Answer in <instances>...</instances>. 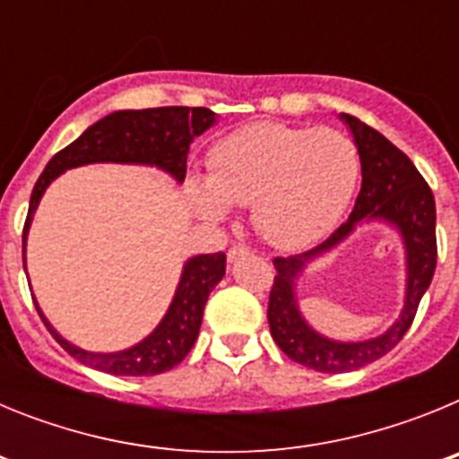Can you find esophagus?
Segmentation results:
<instances>
[{"label":"esophagus","instance_id":"obj_1","mask_svg":"<svg viewBox=\"0 0 459 459\" xmlns=\"http://www.w3.org/2000/svg\"><path fill=\"white\" fill-rule=\"evenodd\" d=\"M250 250L246 248V246H232L230 248V253H227V259H230V264H234V262H238V259L248 257Z\"/></svg>","mask_w":459,"mask_h":459}]
</instances>
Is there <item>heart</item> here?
Instances as JSON below:
<instances>
[{"mask_svg": "<svg viewBox=\"0 0 459 459\" xmlns=\"http://www.w3.org/2000/svg\"><path fill=\"white\" fill-rule=\"evenodd\" d=\"M354 142L335 128L246 126L209 153V177H193L195 206L225 221L230 204L253 206L257 232L278 248L326 234L359 181Z\"/></svg>", "mask_w": 459, "mask_h": 459, "instance_id": "b5f03b06", "label": "heart"}]
</instances>
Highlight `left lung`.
I'll return each instance as SVG.
<instances>
[{
	"label": "left lung",
	"instance_id": "8db88e82",
	"mask_svg": "<svg viewBox=\"0 0 459 459\" xmlns=\"http://www.w3.org/2000/svg\"><path fill=\"white\" fill-rule=\"evenodd\" d=\"M350 126L359 149L363 184L350 221L324 243L291 257H275V278L269 294V326L275 344L291 360L317 372H350L381 359L395 347L411 326L419 303L428 291L437 266V209L435 195L416 165L395 144L351 115H340ZM381 220L391 224L405 248L408 285L401 317L375 339L342 343L317 334L298 307V278L310 261L337 247L356 226Z\"/></svg>",
	"mask_w": 459,
	"mask_h": 459
}]
</instances>
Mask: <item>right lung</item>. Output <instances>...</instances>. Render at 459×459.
Listing matches in <instances>:
<instances>
[{
  "label": "right lung",
  "instance_id": "add662e5",
  "mask_svg": "<svg viewBox=\"0 0 459 459\" xmlns=\"http://www.w3.org/2000/svg\"><path fill=\"white\" fill-rule=\"evenodd\" d=\"M216 124V112L206 108H149V109H119L91 124L75 142L50 158L43 174L31 190L30 213L22 230V264L27 266L24 248L27 234L39 209V202L48 186L66 169L82 168L91 163H121L149 165L168 172L177 184L186 179L190 142ZM225 275V253L195 255L184 264L179 285L172 296L165 317L144 340L121 351H87L68 342L48 322L43 310L36 303L40 319L52 333V338L64 350L93 370L121 377H152L172 370L193 350L202 326L206 299L211 290Z\"/></svg>",
  "mask_w": 459,
  "mask_h": 459
}]
</instances>
